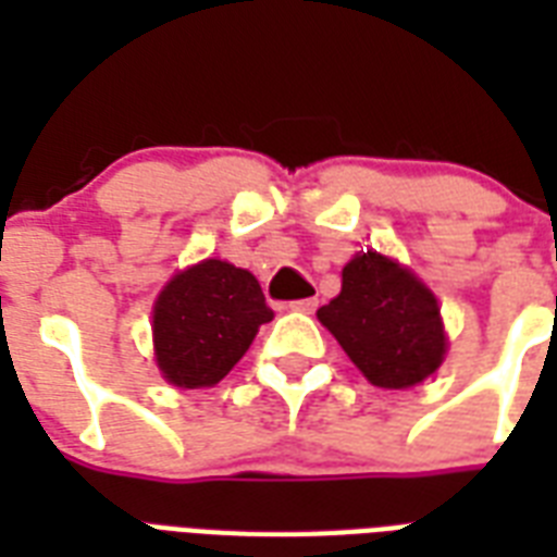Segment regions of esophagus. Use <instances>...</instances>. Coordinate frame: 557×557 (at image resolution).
I'll use <instances>...</instances> for the list:
<instances>
[{"label":"esophagus","mask_w":557,"mask_h":557,"mask_svg":"<svg viewBox=\"0 0 557 557\" xmlns=\"http://www.w3.org/2000/svg\"><path fill=\"white\" fill-rule=\"evenodd\" d=\"M288 309H292V312L312 314L314 309H318V300H314V297H304V300H292V304H288Z\"/></svg>","instance_id":"1"}]
</instances>
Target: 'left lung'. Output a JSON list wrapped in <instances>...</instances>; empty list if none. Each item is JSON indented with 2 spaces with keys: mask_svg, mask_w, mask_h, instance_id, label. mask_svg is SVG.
Listing matches in <instances>:
<instances>
[{
  "mask_svg": "<svg viewBox=\"0 0 557 557\" xmlns=\"http://www.w3.org/2000/svg\"><path fill=\"white\" fill-rule=\"evenodd\" d=\"M318 318L375 387H413L445 358L436 297L375 251L347 262L341 295Z\"/></svg>",
  "mask_w": 557,
  "mask_h": 557,
  "instance_id": "8db88e82",
  "label": "left lung"
}]
</instances>
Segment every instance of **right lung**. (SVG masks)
I'll list each match as a JSON object with an SVG mask.
<instances>
[{
    "label": "right lung",
    "instance_id": "add662e5",
    "mask_svg": "<svg viewBox=\"0 0 557 557\" xmlns=\"http://www.w3.org/2000/svg\"><path fill=\"white\" fill-rule=\"evenodd\" d=\"M274 318L251 271L205 260L170 280L152 312L156 358L176 387H210Z\"/></svg>",
    "mask_w": 557,
    "mask_h": 557
}]
</instances>
